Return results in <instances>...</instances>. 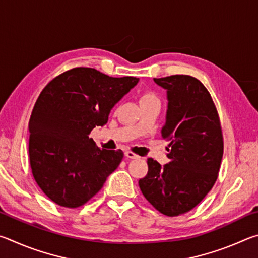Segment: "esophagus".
Listing matches in <instances>:
<instances>
[{
    "instance_id": "obj_1",
    "label": "esophagus",
    "mask_w": 258,
    "mask_h": 258,
    "mask_svg": "<svg viewBox=\"0 0 258 258\" xmlns=\"http://www.w3.org/2000/svg\"><path fill=\"white\" fill-rule=\"evenodd\" d=\"M125 157H127V158H130V159H139L140 158L138 155H135L131 151H125Z\"/></svg>"
}]
</instances>
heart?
Instances as JSON below:
<instances>
[{"label": "heart", "mask_w": 258, "mask_h": 258, "mask_svg": "<svg viewBox=\"0 0 258 258\" xmlns=\"http://www.w3.org/2000/svg\"><path fill=\"white\" fill-rule=\"evenodd\" d=\"M155 102H159L158 99L155 95V93L152 92H143L141 97H140V104L143 106V104H149V103H155Z\"/></svg>", "instance_id": "b5f03b06"}]
</instances>
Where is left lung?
Here are the masks:
<instances>
[{
  "label": "left lung",
  "mask_w": 258,
  "mask_h": 258,
  "mask_svg": "<svg viewBox=\"0 0 258 258\" xmlns=\"http://www.w3.org/2000/svg\"><path fill=\"white\" fill-rule=\"evenodd\" d=\"M154 81L167 98L161 137L169 141V161L161 166L148 159L149 171L139 186L157 211L177 216L211 191L223 157V137L215 104L202 82L189 75Z\"/></svg>",
  "instance_id": "obj_1"
}]
</instances>
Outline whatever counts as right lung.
Returning <instances> with one entry per match:
<instances>
[{"mask_svg": "<svg viewBox=\"0 0 258 258\" xmlns=\"http://www.w3.org/2000/svg\"><path fill=\"white\" fill-rule=\"evenodd\" d=\"M138 83L80 67L44 87L29 119V159L35 181L52 202L82 206L118 167L123 151L101 149L89 135L107 124L111 109Z\"/></svg>", "mask_w": 258, "mask_h": 258, "instance_id": "obj_1", "label": "right lung"}]
</instances>
